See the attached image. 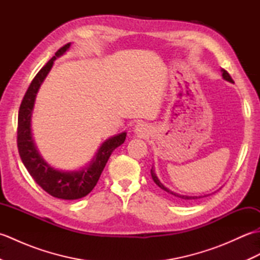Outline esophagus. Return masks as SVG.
<instances>
[{"instance_id":"obj_1","label":"esophagus","mask_w":260,"mask_h":260,"mask_svg":"<svg viewBox=\"0 0 260 260\" xmlns=\"http://www.w3.org/2000/svg\"><path fill=\"white\" fill-rule=\"evenodd\" d=\"M134 131L135 133L139 134L140 136H145L148 133V126L144 123H139L135 125Z\"/></svg>"}]
</instances>
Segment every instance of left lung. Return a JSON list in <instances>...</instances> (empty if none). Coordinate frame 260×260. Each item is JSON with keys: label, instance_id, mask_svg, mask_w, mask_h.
<instances>
[{"label": "left lung", "instance_id": "1", "mask_svg": "<svg viewBox=\"0 0 260 260\" xmlns=\"http://www.w3.org/2000/svg\"><path fill=\"white\" fill-rule=\"evenodd\" d=\"M221 71H222V77H223V78H224L225 80H228V81H230V82H234L233 78H231V77H230V75L228 74V71H227V70L222 69ZM151 174H152V179L154 180V182H155V183H156L159 187H161L162 190H164L165 192L170 193V194H172V196H174V197H178V198H180V199H183V200H192V199H198L197 197H186V196H180V194H176V193H174V192H172L171 190H169L168 187H165V186L161 183V182H159V180L157 179V176L155 175V173H154V171H153V170H151Z\"/></svg>", "mask_w": 260, "mask_h": 260}]
</instances>
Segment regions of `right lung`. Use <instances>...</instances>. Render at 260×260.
I'll return each instance as SVG.
<instances>
[{
    "mask_svg": "<svg viewBox=\"0 0 260 260\" xmlns=\"http://www.w3.org/2000/svg\"><path fill=\"white\" fill-rule=\"evenodd\" d=\"M69 47L70 43H67L60 48L56 52V56H53L43 66L31 81L19 109L16 142H18V150L22 162L38 185H40L43 190L54 198L63 199V200H77L86 197L95 187L110 154L116 147L123 144L126 139V133L118 134L105 142L89 167L77 172H61L54 170L39 155L31 134V116L36 96L42 81L50 71L54 59L61 56Z\"/></svg>",
    "mask_w": 260,
    "mask_h": 260,
    "instance_id": "right-lung-1",
    "label": "right lung"
}]
</instances>
